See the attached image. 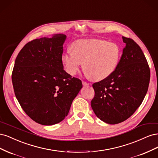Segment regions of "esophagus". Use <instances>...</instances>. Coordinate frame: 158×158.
<instances>
[{"instance_id": "obj_1", "label": "esophagus", "mask_w": 158, "mask_h": 158, "mask_svg": "<svg viewBox=\"0 0 158 158\" xmlns=\"http://www.w3.org/2000/svg\"><path fill=\"white\" fill-rule=\"evenodd\" d=\"M82 84H83V85H84V86H88V85H89L88 83L84 82V81H82Z\"/></svg>"}]
</instances>
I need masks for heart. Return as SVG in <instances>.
<instances>
[{
  "instance_id": "heart-1",
  "label": "heart",
  "mask_w": 158,
  "mask_h": 158,
  "mask_svg": "<svg viewBox=\"0 0 158 158\" xmlns=\"http://www.w3.org/2000/svg\"><path fill=\"white\" fill-rule=\"evenodd\" d=\"M73 52L62 56L66 71L75 75L82 64L89 77L95 81L107 78L116 70L121 59V49L114 43L98 40H80L71 45Z\"/></svg>"
}]
</instances>
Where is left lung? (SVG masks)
I'll return each instance as SVG.
<instances>
[{"label":"left lung","instance_id":"left-lung-1","mask_svg":"<svg viewBox=\"0 0 158 158\" xmlns=\"http://www.w3.org/2000/svg\"><path fill=\"white\" fill-rule=\"evenodd\" d=\"M125 44L114 73L94 83L91 106L100 120L115 125L127 120L140 107L147 93L150 70L144 54L136 43L123 37Z\"/></svg>","mask_w":158,"mask_h":158}]
</instances>
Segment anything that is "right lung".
I'll return each mask as SVG.
<instances>
[{
	"mask_svg": "<svg viewBox=\"0 0 158 158\" xmlns=\"http://www.w3.org/2000/svg\"><path fill=\"white\" fill-rule=\"evenodd\" d=\"M66 36L36 39L19 52L12 80L14 93L25 113L43 125H52L67 116L82 81L63 69L62 55Z\"/></svg>",
	"mask_w": 158,
	"mask_h": 158,
	"instance_id": "obj_1",
	"label": "right lung"
}]
</instances>
